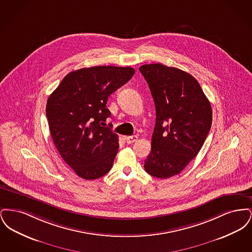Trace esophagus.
<instances>
[{"label": "esophagus", "instance_id": "1", "mask_svg": "<svg viewBox=\"0 0 252 252\" xmlns=\"http://www.w3.org/2000/svg\"><path fill=\"white\" fill-rule=\"evenodd\" d=\"M125 139H126V142L127 144H133V143H135L138 140V136H136V135H134V136H126V137H125Z\"/></svg>", "mask_w": 252, "mask_h": 252}]
</instances>
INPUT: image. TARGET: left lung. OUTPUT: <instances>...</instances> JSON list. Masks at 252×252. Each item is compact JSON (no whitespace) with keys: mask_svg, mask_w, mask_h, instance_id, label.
Instances as JSON below:
<instances>
[{"mask_svg":"<svg viewBox=\"0 0 252 252\" xmlns=\"http://www.w3.org/2000/svg\"><path fill=\"white\" fill-rule=\"evenodd\" d=\"M156 108V124L145 171L158 179L180 172L196 156L210 132L213 113L208 98L190 73L160 63L139 68Z\"/></svg>","mask_w":252,"mask_h":252,"instance_id":"left-lung-1","label":"left lung"}]
</instances>
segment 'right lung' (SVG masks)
Masks as SVG:
<instances>
[{"label": "right lung", "instance_id": "right-lung-1", "mask_svg": "<svg viewBox=\"0 0 252 252\" xmlns=\"http://www.w3.org/2000/svg\"><path fill=\"white\" fill-rule=\"evenodd\" d=\"M131 67L95 66L69 72L49 96L46 116L60 156L76 175L87 180L105 176L119 148L118 136L106 108L108 96L126 84Z\"/></svg>", "mask_w": 252, "mask_h": 252}]
</instances>
